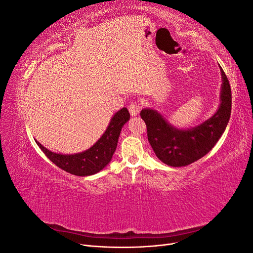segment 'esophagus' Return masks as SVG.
Listing matches in <instances>:
<instances>
[{"label": "esophagus", "instance_id": "esophagus-1", "mask_svg": "<svg viewBox=\"0 0 253 253\" xmlns=\"http://www.w3.org/2000/svg\"><path fill=\"white\" fill-rule=\"evenodd\" d=\"M128 111H129V114H131L132 116H137V115H138V113H139V111H140L139 101H132L131 103H129Z\"/></svg>", "mask_w": 253, "mask_h": 253}]
</instances>
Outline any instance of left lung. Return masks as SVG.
Here are the masks:
<instances>
[{
  "label": "left lung",
  "instance_id": "1",
  "mask_svg": "<svg viewBox=\"0 0 253 253\" xmlns=\"http://www.w3.org/2000/svg\"><path fill=\"white\" fill-rule=\"evenodd\" d=\"M223 86L220 105L213 116L190 129H177L170 126L154 110L144 109L140 116L147 126L148 139L156 156L168 166L185 167L204 157L223 135L231 115V87L220 67Z\"/></svg>",
  "mask_w": 253,
  "mask_h": 253
}]
</instances>
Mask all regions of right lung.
<instances>
[{"instance_id":"1","label":"right lung","mask_w":253,"mask_h":253,"mask_svg":"<svg viewBox=\"0 0 253 253\" xmlns=\"http://www.w3.org/2000/svg\"><path fill=\"white\" fill-rule=\"evenodd\" d=\"M129 119L127 109L124 108L114 115L104 134L93 147L82 153L62 155L53 153L37 142L46 157L60 169L77 176H88L98 173L108 165L116 151L121 128Z\"/></svg>"}]
</instances>
